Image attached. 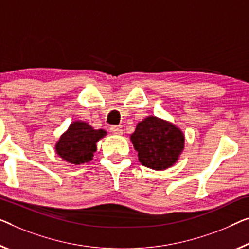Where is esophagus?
I'll use <instances>...</instances> for the list:
<instances>
[{"label": "esophagus", "mask_w": 249, "mask_h": 249, "mask_svg": "<svg viewBox=\"0 0 249 249\" xmlns=\"http://www.w3.org/2000/svg\"><path fill=\"white\" fill-rule=\"evenodd\" d=\"M110 132L113 133L115 135H122L123 134V129L120 126H110Z\"/></svg>", "instance_id": "esophagus-1"}]
</instances>
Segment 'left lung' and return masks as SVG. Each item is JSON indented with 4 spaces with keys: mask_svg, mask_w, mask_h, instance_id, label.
I'll return each mask as SVG.
<instances>
[{
    "mask_svg": "<svg viewBox=\"0 0 249 249\" xmlns=\"http://www.w3.org/2000/svg\"><path fill=\"white\" fill-rule=\"evenodd\" d=\"M139 153V161L152 170L171 168L184 148V134L171 122L147 116L137 123L129 136Z\"/></svg>",
    "mask_w": 249,
    "mask_h": 249,
    "instance_id": "1",
    "label": "left lung"
}]
</instances>
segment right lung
Returning <instances> with one entry per match:
<instances>
[{
  "mask_svg": "<svg viewBox=\"0 0 249 249\" xmlns=\"http://www.w3.org/2000/svg\"><path fill=\"white\" fill-rule=\"evenodd\" d=\"M106 134L105 129H94L86 122H72L55 143V152L69 164L80 165L90 162L97 150L96 144Z\"/></svg>",
  "mask_w": 249,
  "mask_h": 249,
  "instance_id": "add662e5",
  "label": "right lung"
}]
</instances>
